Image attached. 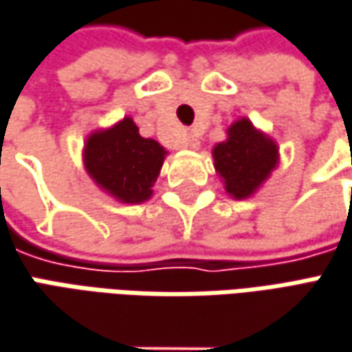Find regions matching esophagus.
Segmentation results:
<instances>
[{
	"mask_svg": "<svg viewBox=\"0 0 352 352\" xmlns=\"http://www.w3.org/2000/svg\"><path fill=\"white\" fill-rule=\"evenodd\" d=\"M183 146L189 147V149H199V146H201V144H199V140H197L195 135H191V133H189V135H185V138H183Z\"/></svg>",
	"mask_w": 352,
	"mask_h": 352,
	"instance_id": "34e87169",
	"label": "esophagus"
}]
</instances>
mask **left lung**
Listing matches in <instances>:
<instances>
[{"label": "left lung", "instance_id": "1", "mask_svg": "<svg viewBox=\"0 0 352 352\" xmlns=\"http://www.w3.org/2000/svg\"><path fill=\"white\" fill-rule=\"evenodd\" d=\"M214 171L232 199H250L280 163L278 144L258 130L248 118H238L226 130V140L212 147Z\"/></svg>", "mask_w": 352, "mask_h": 352}]
</instances>
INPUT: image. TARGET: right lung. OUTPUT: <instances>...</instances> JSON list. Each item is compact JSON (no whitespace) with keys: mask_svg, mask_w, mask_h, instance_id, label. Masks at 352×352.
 Returning a JSON list of instances; mask_svg holds the SVG:
<instances>
[{"mask_svg":"<svg viewBox=\"0 0 352 352\" xmlns=\"http://www.w3.org/2000/svg\"><path fill=\"white\" fill-rule=\"evenodd\" d=\"M165 157L167 149L142 138L130 116L90 131L82 147L86 173L96 187L126 205H140L151 197Z\"/></svg>","mask_w":352,"mask_h":352,"instance_id":"add662e5","label":"right lung"}]
</instances>
